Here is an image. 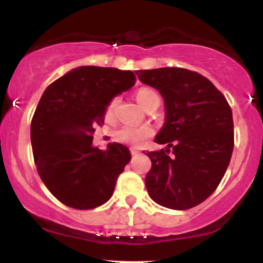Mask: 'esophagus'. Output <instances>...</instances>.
<instances>
[{
  "label": "esophagus",
  "instance_id": "34e87169",
  "mask_svg": "<svg viewBox=\"0 0 263 263\" xmlns=\"http://www.w3.org/2000/svg\"><path fill=\"white\" fill-rule=\"evenodd\" d=\"M138 153H140V151H138V149H136V148H131V155H132V156H137Z\"/></svg>",
  "mask_w": 263,
  "mask_h": 263
}]
</instances>
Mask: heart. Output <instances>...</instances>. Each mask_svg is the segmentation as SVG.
Instances as JSON below:
<instances>
[{
    "label": "heart",
    "mask_w": 263,
    "mask_h": 263,
    "mask_svg": "<svg viewBox=\"0 0 263 263\" xmlns=\"http://www.w3.org/2000/svg\"><path fill=\"white\" fill-rule=\"evenodd\" d=\"M136 99H137L138 104L146 110L149 106L155 104H159L161 99L159 95L155 90L148 89V87H141L136 91ZM119 105V98H114L112 100L107 104L106 110H105V120L107 122H114L116 119V108ZM153 135L152 127L147 125L140 126H132L126 125L123 126L116 132V140L121 143L128 144L132 147H138L143 144L151 136Z\"/></svg>",
    "instance_id": "1"
}]
</instances>
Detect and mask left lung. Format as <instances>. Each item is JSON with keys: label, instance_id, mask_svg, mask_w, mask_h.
I'll return each instance as SVG.
<instances>
[{"label": "left lung", "instance_id": "1", "mask_svg": "<svg viewBox=\"0 0 263 263\" xmlns=\"http://www.w3.org/2000/svg\"><path fill=\"white\" fill-rule=\"evenodd\" d=\"M135 73L164 100V123L155 142L167 147L147 153L152 162L144 179L149 197L174 210L197 206L218 188L230 163L231 108L214 84L195 71L159 68Z\"/></svg>", "mask_w": 263, "mask_h": 263}]
</instances>
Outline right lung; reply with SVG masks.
I'll return each instance as SVG.
<instances>
[{
  "instance_id": "right-lung-1",
  "label": "right lung",
  "mask_w": 263,
  "mask_h": 263,
  "mask_svg": "<svg viewBox=\"0 0 263 263\" xmlns=\"http://www.w3.org/2000/svg\"><path fill=\"white\" fill-rule=\"evenodd\" d=\"M135 81L131 70L79 66L42 95L31 123L33 156L45 186L66 206L93 209L112 197L131 153L116 142L99 149L92 135L104 125L108 102Z\"/></svg>"
}]
</instances>
